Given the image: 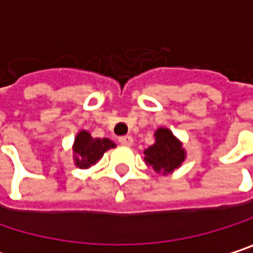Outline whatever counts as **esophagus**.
Listing matches in <instances>:
<instances>
[{"instance_id": "esophagus-1", "label": "esophagus", "mask_w": 253, "mask_h": 253, "mask_svg": "<svg viewBox=\"0 0 253 253\" xmlns=\"http://www.w3.org/2000/svg\"><path fill=\"white\" fill-rule=\"evenodd\" d=\"M119 142H120V145H123V146H131L133 145V137L131 136H122V137H119Z\"/></svg>"}]
</instances>
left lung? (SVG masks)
<instances>
[{"instance_id": "8db88e82", "label": "left lung", "mask_w": 253, "mask_h": 253, "mask_svg": "<svg viewBox=\"0 0 253 253\" xmlns=\"http://www.w3.org/2000/svg\"><path fill=\"white\" fill-rule=\"evenodd\" d=\"M185 159L182 143L172 134L169 128L159 127L155 131V143L145 149V161L155 172L171 173Z\"/></svg>"}]
</instances>
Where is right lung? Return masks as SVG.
I'll return each instance as SVG.
<instances>
[{
  "instance_id": "right-lung-1",
  "label": "right lung",
  "mask_w": 253,
  "mask_h": 253,
  "mask_svg": "<svg viewBox=\"0 0 253 253\" xmlns=\"http://www.w3.org/2000/svg\"><path fill=\"white\" fill-rule=\"evenodd\" d=\"M116 148V143L110 139L104 137H92L86 130H81L75 137L74 153H75V165L81 169H86L91 165H95L101 158L104 152Z\"/></svg>"
}]
</instances>
